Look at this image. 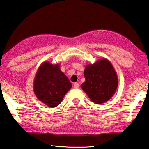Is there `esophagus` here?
Masks as SVG:
<instances>
[{
	"mask_svg": "<svg viewBox=\"0 0 149 149\" xmlns=\"http://www.w3.org/2000/svg\"><path fill=\"white\" fill-rule=\"evenodd\" d=\"M79 83H75L74 84V88H79Z\"/></svg>",
	"mask_w": 149,
	"mask_h": 149,
	"instance_id": "obj_1",
	"label": "esophagus"
}]
</instances>
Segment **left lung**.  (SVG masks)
Instances as JSON below:
<instances>
[{
	"label": "left lung",
	"mask_w": 149,
	"mask_h": 149,
	"mask_svg": "<svg viewBox=\"0 0 149 149\" xmlns=\"http://www.w3.org/2000/svg\"><path fill=\"white\" fill-rule=\"evenodd\" d=\"M85 82L81 88L92 102L101 104L114 95L118 86V77L111 62L102 58L89 64L84 70Z\"/></svg>",
	"instance_id": "1"
}]
</instances>
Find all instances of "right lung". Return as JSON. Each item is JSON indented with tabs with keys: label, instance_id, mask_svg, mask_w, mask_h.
I'll use <instances>...</instances> for the list:
<instances>
[{
	"label": "right lung",
	"instance_id": "add662e5",
	"mask_svg": "<svg viewBox=\"0 0 149 149\" xmlns=\"http://www.w3.org/2000/svg\"><path fill=\"white\" fill-rule=\"evenodd\" d=\"M33 85L38 99L51 107L58 106L72 86L68 78L60 70V64L48 61L42 63L38 68Z\"/></svg>",
	"mask_w": 149,
	"mask_h": 149
}]
</instances>
